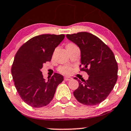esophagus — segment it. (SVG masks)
Listing matches in <instances>:
<instances>
[{
  "mask_svg": "<svg viewBox=\"0 0 131 131\" xmlns=\"http://www.w3.org/2000/svg\"><path fill=\"white\" fill-rule=\"evenodd\" d=\"M72 79V78H70V77H67V76H65V77L64 78V80L66 81H71Z\"/></svg>",
  "mask_w": 131,
  "mask_h": 131,
  "instance_id": "obj_1",
  "label": "esophagus"
}]
</instances>
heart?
Here are the masks:
<instances>
[{
  "label": "heart",
  "instance_id": "1",
  "mask_svg": "<svg viewBox=\"0 0 131 131\" xmlns=\"http://www.w3.org/2000/svg\"><path fill=\"white\" fill-rule=\"evenodd\" d=\"M73 45L74 44H73V43H69L67 46V47H68L73 46ZM60 71L61 73H63V74H68L71 72V68L70 67H68V66H65V67H61L60 68Z\"/></svg>",
  "mask_w": 131,
  "mask_h": 131
}]
</instances>
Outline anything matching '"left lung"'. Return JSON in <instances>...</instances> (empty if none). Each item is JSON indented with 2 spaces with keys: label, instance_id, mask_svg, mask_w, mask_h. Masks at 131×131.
Here are the masks:
<instances>
[{
  "label": "left lung",
  "instance_id": "1",
  "mask_svg": "<svg viewBox=\"0 0 131 131\" xmlns=\"http://www.w3.org/2000/svg\"><path fill=\"white\" fill-rule=\"evenodd\" d=\"M67 37L80 49L83 67L81 70L89 76L86 81L78 80L79 87L73 92L74 96L84 105L99 104L110 94L118 79L115 55L102 40L89 32L67 34Z\"/></svg>",
  "mask_w": 131,
  "mask_h": 131
}]
</instances>
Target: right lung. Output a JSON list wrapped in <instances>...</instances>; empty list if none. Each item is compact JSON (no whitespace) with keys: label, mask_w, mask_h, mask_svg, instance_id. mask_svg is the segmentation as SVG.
I'll return each mask as SVG.
<instances>
[{"label":"right lung","mask_w":131,"mask_h":131,"mask_svg":"<svg viewBox=\"0 0 131 131\" xmlns=\"http://www.w3.org/2000/svg\"><path fill=\"white\" fill-rule=\"evenodd\" d=\"M64 38V34L37 36L24 43L15 56L12 67L15 85L22 100L32 107L49 104L63 81L58 73L46 81L40 70L43 63L51 61L55 48Z\"/></svg>","instance_id":"right-lung-1"}]
</instances>
